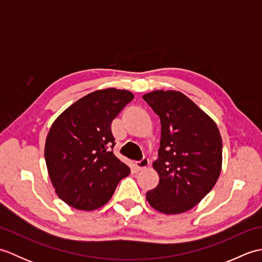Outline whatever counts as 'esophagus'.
<instances>
[{
	"mask_svg": "<svg viewBox=\"0 0 262 262\" xmlns=\"http://www.w3.org/2000/svg\"><path fill=\"white\" fill-rule=\"evenodd\" d=\"M148 165H149V161H148L147 158H143L141 161L136 162V166H137L138 170L146 169V168H148Z\"/></svg>",
	"mask_w": 262,
	"mask_h": 262,
	"instance_id": "esophagus-1",
	"label": "esophagus"
}]
</instances>
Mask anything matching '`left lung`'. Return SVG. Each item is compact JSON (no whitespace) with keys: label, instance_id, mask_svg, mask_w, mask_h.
<instances>
[{"label":"left lung","instance_id":"8db88e82","mask_svg":"<svg viewBox=\"0 0 262 262\" xmlns=\"http://www.w3.org/2000/svg\"><path fill=\"white\" fill-rule=\"evenodd\" d=\"M143 99L161 119L159 159L152 164L160 180L146 200L160 213H185L202 202L221 174L223 145L219 127L179 91L155 90Z\"/></svg>","mask_w":262,"mask_h":262}]
</instances>
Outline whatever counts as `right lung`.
I'll list each match as a JSON object with an SVG mask.
<instances>
[{
  "instance_id": "obj_1",
  "label": "right lung",
  "mask_w": 262,
  "mask_h": 262,
  "mask_svg": "<svg viewBox=\"0 0 262 262\" xmlns=\"http://www.w3.org/2000/svg\"><path fill=\"white\" fill-rule=\"evenodd\" d=\"M133 99L130 91L101 89L71 104L53 122L45 143L47 171L55 192L71 207L100 208L130 173L111 151V121Z\"/></svg>"
}]
</instances>
